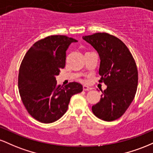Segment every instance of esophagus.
Segmentation results:
<instances>
[{"instance_id": "1", "label": "esophagus", "mask_w": 153, "mask_h": 153, "mask_svg": "<svg viewBox=\"0 0 153 153\" xmlns=\"http://www.w3.org/2000/svg\"><path fill=\"white\" fill-rule=\"evenodd\" d=\"M82 88H83V91H91L92 89V88L87 86V85H83L82 86Z\"/></svg>"}]
</instances>
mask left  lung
Here are the masks:
<instances>
[{
	"instance_id": "8db88e82",
	"label": "left lung",
	"mask_w": 153,
	"mask_h": 153,
	"mask_svg": "<svg viewBox=\"0 0 153 153\" xmlns=\"http://www.w3.org/2000/svg\"><path fill=\"white\" fill-rule=\"evenodd\" d=\"M100 57V82L107 85L101 100L92 106L96 117L111 122L124 114L136 94L138 73L129 49L122 41L107 33L82 36Z\"/></svg>"
}]
</instances>
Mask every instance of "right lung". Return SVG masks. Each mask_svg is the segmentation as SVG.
Here are the masks:
<instances>
[{"label": "right lung", "mask_w": 153, "mask_h": 153, "mask_svg": "<svg viewBox=\"0 0 153 153\" xmlns=\"http://www.w3.org/2000/svg\"><path fill=\"white\" fill-rule=\"evenodd\" d=\"M77 40L53 35L36 42L21 64L18 85L24 106L33 118L52 123L65 114L71 98L82 91L81 84H57L56 76L65 66L66 51Z\"/></svg>", "instance_id": "1"}]
</instances>
